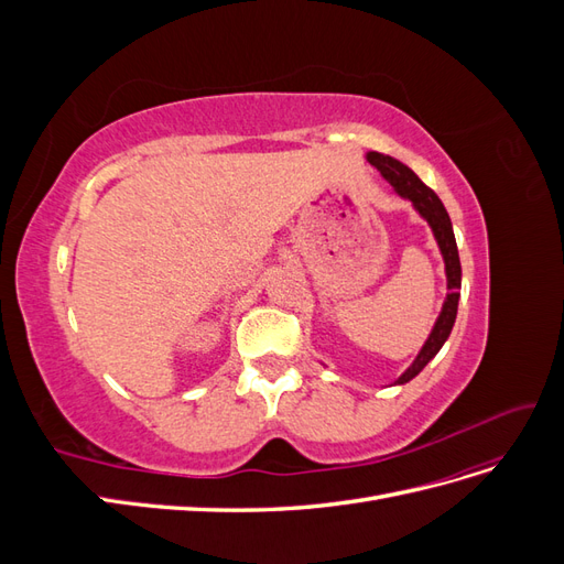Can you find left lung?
Instances as JSON below:
<instances>
[{
    "label": "left lung",
    "mask_w": 564,
    "mask_h": 564,
    "mask_svg": "<svg viewBox=\"0 0 564 564\" xmlns=\"http://www.w3.org/2000/svg\"><path fill=\"white\" fill-rule=\"evenodd\" d=\"M367 162L379 169L381 176L392 185L402 199L412 202L414 212L431 226L433 237L437 242V249L442 253V261H445V275H447V296L445 303H442V311L433 324V329L425 338V344L421 346L419 355L414 357V362L409 365L400 377L392 381V386H404L419 377L421 369L429 365L433 357L440 352V348L445 346V340L452 334V327L456 322V311H458V289H460V261H458V249H456V237L452 228V218L445 209V204L440 202V197L425 185L412 169L402 164L400 160L383 155V152H367Z\"/></svg>",
    "instance_id": "8db88e82"
}]
</instances>
